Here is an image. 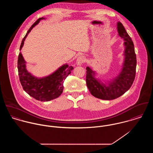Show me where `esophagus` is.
Returning <instances> with one entry per match:
<instances>
[{
	"label": "esophagus",
	"mask_w": 153,
	"mask_h": 153,
	"mask_svg": "<svg viewBox=\"0 0 153 153\" xmlns=\"http://www.w3.org/2000/svg\"><path fill=\"white\" fill-rule=\"evenodd\" d=\"M86 61L85 58L84 56H79L76 59V65H81L82 63H84Z\"/></svg>",
	"instance_id": "esophagus-1"
}]
</instances>
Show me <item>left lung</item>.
Returning a JSON list of instances; mask_svg holds the SVG:
<instances>
[{"label": "left lung", "instance_id": "1", "mask_svg": "<svg viewBox=\"0 0 153 153\" xmlns=\"http://www.w3.org/2000/svg\"><path fill=\"white\" fill-rule=\"evenodd\" d=\"M117 29L120 36L125 41L126 46L124 62L120 75L106 86L95 78V72L90 68H86L88 88L94 97L101 100H111L120 97L131 88L135 77L137 59L133 42L121 22H118Z\"/></svg>", "mask_w": 153, "mask_h": 153}]
</instances>
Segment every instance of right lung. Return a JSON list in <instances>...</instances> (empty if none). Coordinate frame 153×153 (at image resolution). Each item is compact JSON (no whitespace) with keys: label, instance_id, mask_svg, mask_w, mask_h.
Returning <instances> with one entry per match:
<instances>
[{"label":"right lung","instance_id":"1","mask_svg":"<svg viewBox=\"0 0 153 153\" xmlns=\"http://www.w3.org/2000/svg\"><path fill=\"white\" fill-rule=\"evenodd\" d=\"M44 18L38 19L27 30L22 39L20 46L21 50L24 41L32 29ZM18 69L19 80L24 91L30 96L41 101H49L59 97L63 92L64 82L74 69L67 64L62 66L52 74L43 78H37L29 73L25 65V61L19 53L18 60Z\"/></svg>","mask_w":153,"mask_h":153}]
</instances>
